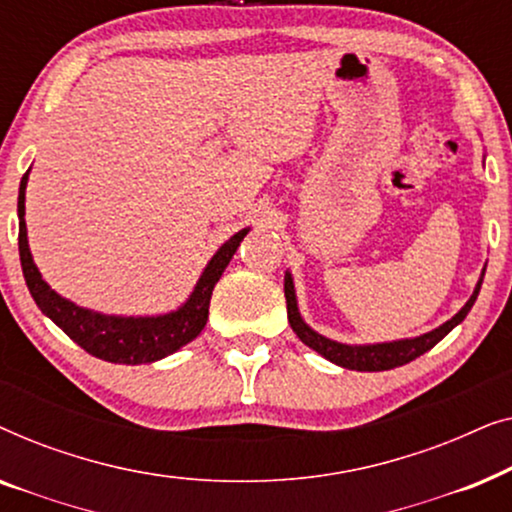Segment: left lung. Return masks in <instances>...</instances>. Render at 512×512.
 I'll list each match as a JSON object with an SVG mask.
<instances>
[{
    "label": "left lung",
    "mask_w": 512,
    "mask_h": 512,
    "mask_svg": "<svg viewBox=\"0 0 512 512\" xmlns=\"http://www.w3.org/2000/svg\"><path fill=\"white\" fill-rule=\"evenodd\" d=\"M485 268H482V275L478 279V284H475L473 296L466 300V305L461 307V310L454 314L450 321H445L443 326L433 328V331L424 333V335H417V338L373 342V345H345V342L326 338V335L314 331L312 326H307L305 319L300 317L296 286H293V277L289 270H286V275H284L286 314H289V324L293 328V333H296L307 347L324 356V359L335 363V366L347 368V370H361V373H380V370H391V368L405 366V363L415 361L417 356H422L424 352H429L431 347H436L454 326H459L461 321L466 319V314L471 312L475 300H478L482 277H485Z\"/></svg>",
    "instance_id": "left-lung-1"
}]
</instances>
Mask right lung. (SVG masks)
I'll return each mask as SVG.
<instances>
[{
    "label": "right lung",
    "instance_id": "add662e5",
    "mask_svg": "<svg viewBox=\"0 0 512 512\" xmlns=\"http://www.w3.org/2000/svg\"><path fill=\"white\" fill-rule=\"evenodd\" d=\"M30 179V170L20 179L18 191V251L20 265H23V277L27 289H30L34 303L55 326L62 328L76 345L86 349L88 354L109 363H125V366H139V363H153L165 359L200 335L209 317V300L216 282H219L223 270L228 268L230 258L240 247L249 228L237 230V233L216 249L209 263L202 270L198 282H195L191 296L181 303L177 310L165 314H146V317H125V314H104L88 310L60 296L51 286L34 263L30 242H27L25 226V188Z\"/></svg>",
    "mask_w": 512,
    "mask_h": 512
}]
</instances>
